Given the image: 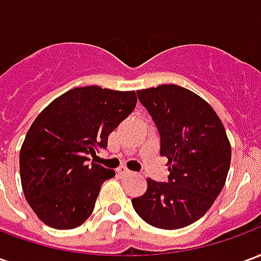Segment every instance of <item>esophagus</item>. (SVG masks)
Here are the masks:
<instances>
[{
	"mask_svg": "<svg viewBox=\"0 0 261 261\" xmlns=\"http://www.w3.org/2000/svg\"><path fill=\"white\" fill-rule=\"evenodd\" d=\"M117 173H119V176H121V177H125V176L131 175L133 172L127 169V168H124V166H120V168H117Z\"/></svg>",
	"mask_w": 261,
	"mask_h": 261,
	"instance_id": "obj_1",
	"label": "esophagus"
}]
</instances>
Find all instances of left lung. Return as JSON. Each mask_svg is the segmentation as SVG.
I'll return each mask as SVG.
<instances>
[{"mask_svg":"<svg viewBox=\"0 0 261 261\" xmlns=\"http://www.w3.org/2000/svg\"><path fill=\"white\" fill-rule=\"evenodd\" d=\"M161 134L169 181L147 180L133 207L147 224L180 229L211 208L230 166V142L222 121L201 96L169 84L137 91Z\"/></svg>","mask_w":261,"mask_h":261,"instance_id":"1","label":"left lung"}]
</instances>
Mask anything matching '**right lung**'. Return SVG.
I'll return each mask as SVG.
<instances>
[{
    "label": "right lung",
    "mask_w": 261,
    "mask_h": 261,
    "mask_svg": "<svg viewBox=\"0 0 261 261\" xmlns=\"http://www.w3.org/2000/svg\"><path fill=\"white\" fill-rule=\"evenodd\" d=\"M136 105V91L82 86L56 97L32 123L20 147V181L47 226L74 229L91 217L103 181L116 173L88 165V155L108 147L109 134Z\"/></svg>",
    "instance_id": "right-lung-1"
}]
</instances>
